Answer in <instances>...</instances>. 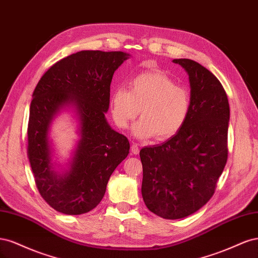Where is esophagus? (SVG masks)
<instances>
[{
    "mask_svg": "<svg viewBox=\"0 0 258 258\" xmlns=\"http://www.w3.org/2000/svg\"><path fill=\"white\" fill-rule=\"evenodd\" d=\"M131 152L134 153L135 155H138L140 153V147H139V144L138 143H132L131 145Z\"/></svg>",
    "mask_w": 258,
    "mask_h": 258,
    "instance_id": "1",
    "label": "esophagus"
}]
</instances>
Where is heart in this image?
I'll return each mask as SVG.
<instances>
[{"mask_svg": "<svg viewBox=\"0 0 258 258\" xmlns=\"http://www.w3.org/2000/svg\"><path fill=\"white\" fill-rule=\"evenodd\" d=\"M112 116L119 128L126 129L141 111L142 118L134 128L139 138L167 140L181 130L190 111V95L167 74L144 72L129 84V90L113 92Z\"/></svg>", "mask_w": 258, "mask_h": 258, "instance_id": "b5f03b06", "label": "heart"}]
</instances>
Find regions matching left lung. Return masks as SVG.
Here are the masks:
<instances>
[{"label": "left lung", "mask_w": 258, "mask_h": 258, "mask_svg": "<svg viewBox=\"0 0 258 258\" xmlns=\"http://www.w3.org/2000/svg\"><path fill=\"white\" fill-rule=\"evenodd\" d=\"M190 85V111L168 141L140 151L142 197L151 212L178 220L204 207L213 196L227 162L229 103L215 75L190 59H174Z\"/></svg>", "instance_id": "left-lung-1"}]
</instances>
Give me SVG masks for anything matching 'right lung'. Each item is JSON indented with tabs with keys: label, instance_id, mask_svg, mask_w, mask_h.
<instances>
[{
	"label": "right lung",
	"instance_id": "1",
	"mask_svg": "<svg viewBox=\"0 0 258 258\" xmlns=\"http://www.w3.org/2000/svg\"><path fill=\"white\" fill-rule=\"evenodd\" d=\"M129 56L101 50L73 53L50 67L33 91L28 157L41 196L60 213L80 215L95 209L114 170L129 154L128 139L113 130L105 118L114 72ZM67 106L77 112L80 141L69 169L58 173L51 162L49 129Z\"/></svg>",
	"mask_w": 258,
	"mask_h": 258
}]
</instances>
